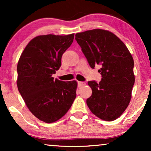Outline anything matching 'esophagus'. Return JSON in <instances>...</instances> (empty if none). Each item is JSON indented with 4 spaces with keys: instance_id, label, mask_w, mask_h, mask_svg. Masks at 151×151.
<instances>
[{
    "instance_id": "obj_1",
    "label": "esophagus",
    "mask_w": 151,
    "mask_h": 151,
    "mask_svg": "<svg viewBox=\"0 0 151 151\" xmlns=\"http://www.w3.org/2000/svg\"><path fill=\"white\" fill-rule=\"evenodd\" d=\"M78 86H82L86 85V82H78Z\"/></svg>"
}]
</instances>
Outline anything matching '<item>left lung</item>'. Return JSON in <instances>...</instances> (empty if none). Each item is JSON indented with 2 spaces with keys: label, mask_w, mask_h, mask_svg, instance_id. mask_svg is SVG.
<instances>
[{
  "label": "left lung",
  "mask_w": 151,
  "mask_h": 151,
  "mask_svg": "<svg viewBox=\"0 0 151 151\" xmlns=\"http://www.w3.org/2000/svg\"><path fill=\"white\" fill-rule=\"evenodd\" d=\"M76 40L81 47L90 67L100 65L102 80L88 82L92 95L86 100L90 111L99 118L113 121L129 106L135 83L134 61L124 43L108 30L95 29L77 33Z\"/></svg>",
  "instance_id": "8db88e82"
}]
</instances>
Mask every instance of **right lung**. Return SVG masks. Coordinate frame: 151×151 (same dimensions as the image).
<instances>
[{
    "label": "right lung",
    "mask_w": 151,
    "mask_h": 151,
    "mask_svg": "<svg viewBox=\"0 0 151 151\" xmlns=\"http://www.w3.org/2000/svg\"><path fill=\"white\" fill-rule=\"evenodd\" d=\"M73 38L74 34L35 37L18 60V89L31 113L44 122L53 123L63 117L76 97V80L64 82L52 77Z\"/></svg>",
    "instance_id": "add662e5"
}]
</instances>
